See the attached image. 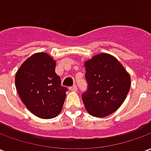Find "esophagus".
<instances>
[{"label":"esophagus","mask_w":151,"mask_h":151,"mask_svg":"<svg viewBox=\"0 0 151 151\" xmlns=\"http://www.w3.org/2000/svg\"><path fill=\"white\" fill-rule=\"evenodd\" d=\"M69 90H70L71 91L76 92L77 91H78V87H77V86L74 85V86H71V87H69Z\"/></svg>","instance_id":"esophagus-1"}]
</instances>
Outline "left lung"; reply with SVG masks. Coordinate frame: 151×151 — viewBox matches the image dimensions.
I'll list each match as a JSON object with an SVG mask.
<instances>
[{
	"label": "left lung",
	"instance_id": "8db88e82",
	"mask_svg": "<svg viewBox=\"0 0 151 151\" xmlns=\"http://www.w3.org/2000/svg\"><path fill=\"white\" fill-rule=\"evenodd\" d=\"M87 91L82 95L86 111L95 117L108 116L120 108L129 91L131 78L124 67L108 53L84 63Z\"/></svg>",
	"mask_w": 151,
	"mask_h": 151
}]
</instances>
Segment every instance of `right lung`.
I'll return each instance as SVG.
<instances>
[{
    "instance_id": "obj_1",
    "label": "right lung",
    "mask_w": 151,
    "mask_h": 151,
    "mask_svg": "<svg viewBox=\"0 0 151 151\" xmlns=\"http://www.w3.org/2000/svg\"><path fill=\"white\" fill-rule=\"evenodd\" d=\"M56 61L48 54L37 52L22 64L15 75V86L31 113L51 119L61 111L68 89L55 72Z\"/></svg>"
}]
</instances>
